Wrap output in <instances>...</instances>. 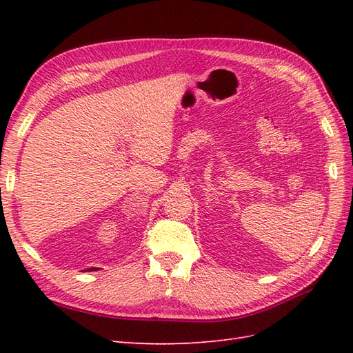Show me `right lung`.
<instances>
[{"label":"right lung","instance_id":"add662e5","mask_svg":"<svg viewBox=\"0 0 353 353\" xmlns=\"http://www.w3.org/2000/svg\"><path fill=\"white\" fill-rule=\"evenodd\" d=\"M97 268H90V270H87V271H95Z\"/></svg>","mask_w":353,"mask_h":353}]
</instances>
